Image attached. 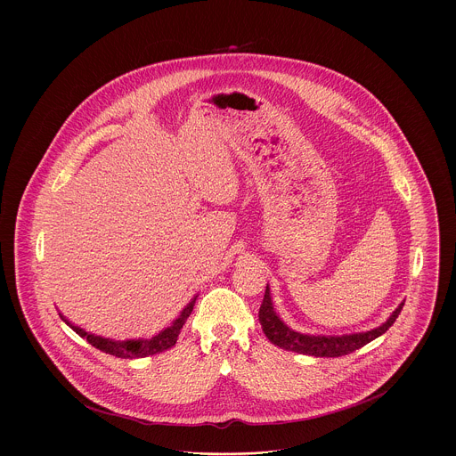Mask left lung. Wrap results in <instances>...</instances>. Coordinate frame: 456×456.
<instances>
[{
  "label": "left lung",
  "mask_w": 456,
  "mask_h": 456,
  "mask_svg": "<svg viewBox=\"0 0 456 456\" xmlns=\"http://www.w3.org/2000/svg\"><path fill=\"white\" fill-rule=\"evenodd\" d=\"M402 307H403V303L393 311V314L388 318L387 323H383L379 328H374L370 331H366V333H352V335H342V337L303 335V333H297V331L290 330L289 326L283 325L282 320L275 314L272 297H270V289L266 285L265 297H263L260 313H258V320H260L263 333L273 346H279L281 348L297 352V354L314 355V357H340V355H347L357 348L364 347L366 344L372 342L379 335H383L396 322Z\"/></svg>",
  "instance_id": "left-lung-1"
}]
</instances>
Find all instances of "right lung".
Wrapping results in <instances>:
<instances>
[{"instance_id":"1","label":"right lung","mask_w":456,"mask_h":456,"mask_svg":"<svg viewBox=\"0 0 456 456\" xmlns=\"http://www.w3.org/2000/svg\"><path fill=\"white\" fill-rule=\"evenodd\" d=\"M195 299L191 303L188 304L179 318L174 322L173 325L167 326L166 330H162L159 335L152 337L151 340H130V342H116V340H109V338H102V337H95L92 333L84 331L82 328L78 326L71 325L65 316H61V320L65 322L66 325L71 326L73 331H77L82 338H87L88 344L94 346L106 354L110 355H116V357H123V359H133V357H147V355H155V354H160V352H166L167 348L173 347L174 344L177 342V337L181 333V328L186 323V320L190 318L191 311H193V305H195Z\"/></svg>"}]
</instances>
